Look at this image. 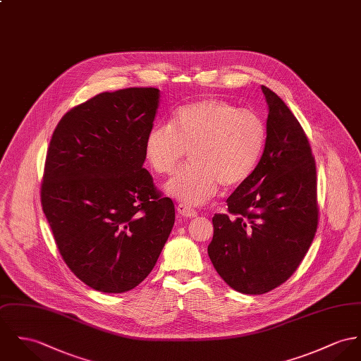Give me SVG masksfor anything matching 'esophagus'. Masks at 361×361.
<instances>
[{"instance_id":"1","label":"esophagus","mask_w":361,"mask_h":361,"mask_svg":"<svg viewBox=\"0 0 361 361\" xmlns=\"http://www.w3.org/2000/svg\"><path fill=\"white\" fill-rule=\"evenodd\" d=\"M176 211H178V214H179L180 216H183V218H196L197 216L196 211H195L193 208L185 205V204H179V205L176 207Z\"/></svg>"}]
</instances>
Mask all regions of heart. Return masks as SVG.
I'll return each instance as SVG.
<instances>
[{
	"label": "heart",
	"mask_w": 361,
	"mask_h": 361,
	"mask_svg": "<svg viewBox=\"0 0 361 361\" xmlns=\"http://www.w3.org/2000/svg\"><path fill=\"white\" fill-rule=\"evenodd\" d=\"M266 126L250 109L226 100L204 99L180 106L168 126L153 127L145 142L149 164L172 173L188 152L192 165L179 171L165 192L188 207L209 201L219 185L231 189L248 179L262 154Z\"/></svg>",
	"instance_id": "heart-1"
}]
</instances>
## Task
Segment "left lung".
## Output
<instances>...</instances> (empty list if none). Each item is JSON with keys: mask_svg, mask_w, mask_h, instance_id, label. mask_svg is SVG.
I'll return each mask as SVG.
<instances>
[{"mask_svg": "<svg viewBox=\"0 0 361 361\" xmlns=\"http://www.w3.org/2000/svg\"><path fill=\"white\" fill-rule=\"evenodd\" d=\"M269 107L262 157L212 218L208 255L238 293L261 295L287 281L319 225L316 163L288 106L262 85Z\"/></svg>", "mask_w": 361, "mask_h": 361, "instance_id": "left-lung-1", "label": "left lung"}]
</instances>
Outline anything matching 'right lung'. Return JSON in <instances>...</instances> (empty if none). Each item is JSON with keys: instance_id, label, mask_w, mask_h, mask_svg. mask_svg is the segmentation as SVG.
Wrapping results in <instances>:
<instances>
[{"instance_id": "add662e5", "label": "right lung", "mask_w": 361, "mask_h": 361, "mask_svg": "<svg viewBox=\"0 0 361 361\" xmlns=\"http://www.w3.org/2000/svg\"><path fill=\"white\" fill-rule=\"evenodd\" d=\"M159 100L157 88L102 92L67 111L49 142L42 211L68 269L100 293L140 284L175 222L143 168Z\"/></svg>"}]
</instances>
